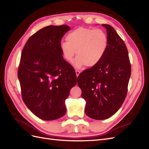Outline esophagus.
Wrapping results in <instances>:
<instances>
[{
  "instance_id": "1",
  "label": "esophagus",
  "mask_w": 149,
  "mask_h": 149,
  "mask_svg": "<svg viewBox=\"0 0 149 149\" xmlns=\"http://www.w3.org/2000/svg\"><path fill=\"white\" fill-rule=\"evenodd\" d=\"M80 73H81L80 71H79V70H76V76H77V77L79 76V74H80Z\"/></svg>"
}]
</instances>
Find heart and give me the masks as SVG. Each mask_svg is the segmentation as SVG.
<instances>
[{
    "label": "heart",
    "mask_w": 149,
    "mask_h": 149,
    "mask_svg": "<svg viewBox=\"0 0 149 149\" xmlns=\"http://www.w3.org/2000/svg\"><path fill=\"white\" fill-rule=\"evenodd\" d=\"M66 41L60 44L63 56L66 61L71 63L76 53L77 58L74 65L76 68L97 65L108 46L107 36L101 29L78 28L66 35Z\"/></svg>",
    "instance_id": "heart-1"
}]
</instances>
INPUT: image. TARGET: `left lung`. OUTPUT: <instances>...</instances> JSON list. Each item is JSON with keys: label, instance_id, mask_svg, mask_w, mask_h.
<instances>
[{"label": "left lung", "instance_id": "1", "mask_svg": "<svg viewBox=\"0 0 149 149\" xmlns=\"http://www.w3.org/2000/svg\"><path fill=\"white\" fill-rule=\"evenodd\" d=\"M108 38L107 50L97 65L83 71L77 81L89 118L103 120L118 111L127 96L131 65L124 42L109 25L102 24Z\"/></svg>", "mask_w": 149, "mask_h": 149}]
</instances>
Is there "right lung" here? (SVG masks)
<instances>
[{
    "label": "right lung",
    "mask_w": 149,
    "mask_h": 149,
    "mask_svg": "<svg viewBox=\"0 0 149 149\" xmlns=\"http://www.w3.org/2000/svg\"><path fill=\"white\" fill-rule=\"evenodd\" d=\"M69 26L49 25L31 35L18 69L22 100L38 118L55 120L66 113L65 101L76 84L71 65L63 57L61 38Z\"/></svg>",
    "instance_id": "1"
}]
</instances>
